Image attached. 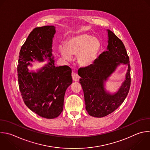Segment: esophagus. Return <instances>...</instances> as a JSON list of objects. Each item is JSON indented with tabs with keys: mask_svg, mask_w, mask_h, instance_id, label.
<instances>
[{
	"mask_svg": "<svg viewBox=\"0 0 150 150\" xmlns=\"http://www.w3.org/2000/svg\"><path fill=\"white\" fill-rule=\"evenodd\" d=\"M71 76H72V78H73V81H79V79H80V77L78 76L77 74H76V73H74V72H72Z\"/></svg>",
	"mask_w": 150,
	"mask_h": 150,
	"instance_id": "obj_1",
	"label": "esophagus"
}]
</instances>
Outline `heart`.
I'll list each match as a JSON object with an SVG mask.
<instances>
[{
  "mask_svg": "<svg viewBox=\"0 0 150 150\" xmlns=\"http://www.w3.org/2000/svg\"><path fill=\"white\" fill-rule=\"evenodd\" d=\"M102 49L100 40L88 33H80L71 36L66 46H60L62 57L67 62L76 56L77 64L82 67H90L96 62Z\"/></svg>",
  "mask_w": 150,
  "mask_h": 150,
  "instance_id": "b5f03b06",
  "label": "heart"
}]
</instances>
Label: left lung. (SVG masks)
Segmentation results:
<instances>
[{
  "mask_svg": "<svg viewBox=\"0 0 150 150\" xmlns=\"http://www.w3.org/2000/svg\"><path fill=\"white\" fill-rule=\"evenodd\" d=\"M106 31L108 34L107 51L99 56L93 66L78 70L86 109L89 115L98 118L111 114L123 103L131 83L129 61L125 46L112 31L109 29ZM121 64L127 67L125 79L119 88L111 93L106 88L105 83Z\"/></svg>",
  "mask_w": 150,
  "mask_h": 150,
  "instance_id": "8db88e82",
  "label": "left lung"
}]
</instances>
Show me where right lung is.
I'll list each match as a JSON object with an SVG mask.
<instances>
[{
	"label": "right lung",
	"mask_w": 150,
	"mask_h": 150,
	"mask_svg": "<svg viewBox=\"0 0 150 150\" xmlns=\"http://www.w3.org/2000/svg\"><path fill=\"white\" fill-rule=\"evenodd\" d=\"M56 27L36 28L21 47L18 66L19 89L26 106L38 115L52 119L63 111L64 98L73 83L71 70L67 66L56 67L52 54ZM48 62L35 72L28 66L34 60Z\"/></svg>",
	"instance_id": "right-lung-1"
}]
</instances>
